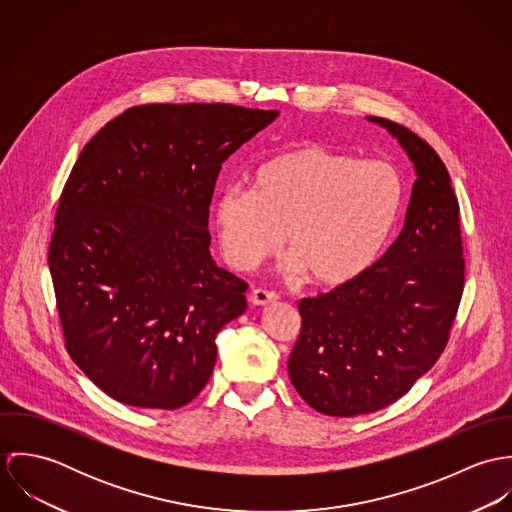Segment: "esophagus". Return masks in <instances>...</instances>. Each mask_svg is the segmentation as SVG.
Wrapping results in <instances>:
<instances>
[{
  "label": "esophagus",
  "mask_w": 512,
  "mask_h": 512,
  "mask_svg": "<svg viewBox=\"0 0 512 512\" xmlns=\"http://www.w3.org/2000/svg\"><path fill=\"white\" fill-rule=\"evenodd\" d=\"M274 301H278V293L260 290V288L250 293V303H252V305L262 307V305H268V303H274Z\"/></svg>",
  "instance_id": "1"
}]
</instances>
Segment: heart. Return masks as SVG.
I'll return each mask as SVG.
<instances>
[{"instance_id":"1","label":"heart","mask_w":512,"mask_h":512,"mask_svg":"<svg viewBox=\"0 0 512 512\" xmlns=\"http://www.w3.org/2000/svg\"><path fill=\"white\" fill-rule=\"evenodd\" d=\"M406 205L402 173L384 161L303 144L264 161L252 189L226 187L213 222L226 262L252 272L284 244L288 276L343 286L380 256Z\"/></svg>"}]
</instances>
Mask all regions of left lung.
<instances>
[{"label":"left lung","instance_id":"8db88e82","mask_svg":"<svg viewBox=\"0 0 512 512\" xmlns=\"http://www.w3.org/2000/svg\"><path fill=\"white\" fill-rule=\"evenodd\" d=\"M404 147L416 169L404 226L359 278L299 301L301 331L288 372L317 412H376L436 365L465 282L459 203L438 153L386 118L368 116Z\"/></svg>","mask_w":512,"mask_h":512}]
</instances>
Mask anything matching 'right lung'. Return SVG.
I'll use <instances>...</instances> for the list:
<instances>
[{"instance_id":"obj_1","label":"right lung","mask_w":512,"mask_h":512,"mask_svg":"<svg viewBox=\"0 0 512 512\" xmlns=\"http://www.w3.org/2000/svg\"><path fill=\"white\" fill-rule=\"evenodd\" d=\"M232 104H144L80 151L55 215L49 270L65 345L110 398L175 410L209 382L217 333L248 284L211 256L222 163L278 118Z\"/></svg>"}]
</instances>
